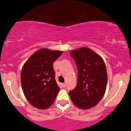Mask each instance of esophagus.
Listing matches in <instances>:
<instances>
[{"label": "esophagus", "mask_w": 131, "mask_h": 131, "mask_svg": "<svg viewBox=\"0 0 131 131\" xmlns=\"http://www.w3.org/2000/svg\"><path fill=\"white\" fill-rule=\"evenodd\" d=\"M66 85H67L66 83H63V84H62V87H63V88H64L66 87Z\"/></svg>", "instance_id": "1"}]
</instances>
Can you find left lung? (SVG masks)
Instances as JSON below:
<instances>
[{"label":"left lung","instance_id":"8db88e82","mask_svg":"<svg viewBox=\"0 0 131 131\" xmlns=\"http://www.w3.org/2000/svg\"><path fill=\"white\" fill-rule=\"evenodd\" d=\"M78 70L77 84L69 92L73 104L81 109L96 106L103 97L106 89L107 72L103 59L88 47L71 51Z\"/></svg>","mask_w":131,"mask_h":131}]
</instances>
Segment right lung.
I'll return each instance as SVG.
<instances>
[{"label": "right lung", "instance_id": "1", "mask_svg": "<svg viewBox=\"0 0 131 131\" xmlns=\"http://www.w3.org/2000/svg\"><path fill=\"white\" fill-rule=\"evenodd\" d=\"M63 51L41 49L25 62L21 73L22 89L30 104L46 109L53 104L59 91L53 63Z\"/></svg>", "mask_w": 131, "mask_h": 131}]
</instances>
